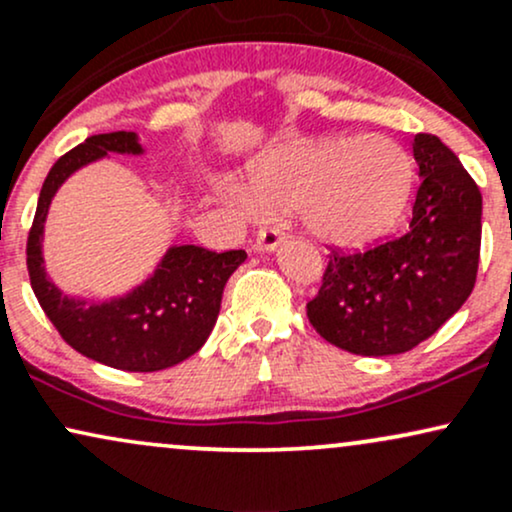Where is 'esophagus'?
I'll use <instances>...</instances> for the list:
<instances>
[{
    "label": "esophagus",
    "mask_w": 512,
    "mask_h": 512,
    "mask_svg": "<svg viewBox=\"0 0 512 512\" xmlns=\"http://www.w3.org/2000/svg\"><path fill=\"white\" fill-rule=\"evenodd\" d=\"M281 236H284V233H281L276 226H262L260 231H257L255 248L257 250H274L276 245H279Z\"/></svg>",
    "instance_id": "esophagus-1"
}]
</instances>
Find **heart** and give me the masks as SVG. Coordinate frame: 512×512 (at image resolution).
<instances>
[{
    "instance_id": "obj_1",
    "label": "heart",
    "mask_w": 512,
    "mask_h": 512,
    "mask_svg": "<svg viewBox=\"0 0 512 512\" xmlns=\"http://www.w3.org/2000/svg\"><path fill=\"white\" fill-rule=\"evenodd\" d=\"M414 166L392 139H308L274 151L250 175L243 204L281 211L301 207L310 233L358 245L395 226L409 202Z\"/></svg>"
}]
</instances>
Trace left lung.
<instances>
[{"label":"left lung","instance_id":"obj_1","mask_svg":"<svg viewBox=\"0 0 512 512\" xmlns=\"http://www.w3.org/2000/svg\"><path fill=\"white\" fill-rule=\"evenodd\" d=\"M421 185L409 228L366 250L330 248L310 325L358 356H392L438 332L474 289L481 250V192L433 134H416Z\"/></svg>","mask_w":512,"mask_h":512}]
</instances>
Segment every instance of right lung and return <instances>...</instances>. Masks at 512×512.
Wrapping results in <instances>:
<instances>
[{"instance_id": "right-lung-1", "label": "right lung", "mask_w": 512, "mask_h": 512, "mask_svg": "<svg viewBox=\"0 0 512 512\" xmlns=\"http://www.w3.org/2000/svg\"><path fill=\"white\" fill-rule=\"evenodd\" d=\"M108 151L139 154L142 146L134 132L93 134L50 168L28 231V276L40 308L74 351L117 370L154 373L202 349L219 315L223 286L248 255L245 250L216 252L199 245H178L168 250L156 274L125 298L84 303L62 296L45 274L40 255L50 199L76 168L103 158Z\"/></svg>"}]
</instances>
